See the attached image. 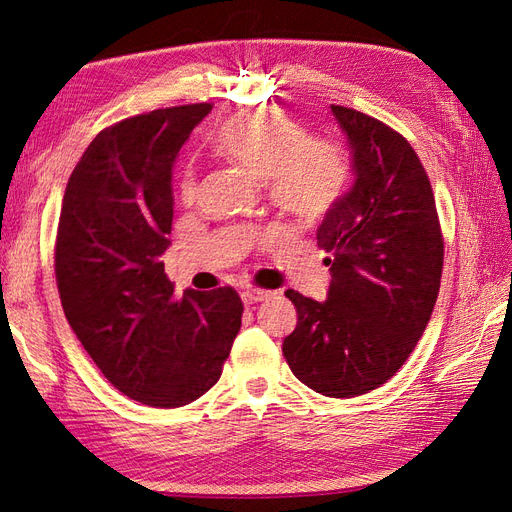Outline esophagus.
Returning <instances> with one entry per match:
<instances>
[{
    "mask_svg": "<svg viewBox=\"0 0 512 512\" xmlns=\"http://www.w3.org/2000/svg\"><path fill=\"white\" fill-rule=\"evenodd\" d=\"M269 297V290H260V288H245L241 292V299L245 305H252L258 301H265Z\"/></svg>",
    "mask_w": 512,
    "mask_h": 512,
    "instance_id": "esophagus-1",
    "label": "esophagus"
}]
</instances>
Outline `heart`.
<instances>
[{"label":"heart","mask_w":512,"mask_h":512,"mask_svg":"<svg viewBox=\"0 0 512 512\" xmlns=\"http://www.w3.org/2000/svg\"><path fill=\"white\" fill-rule=\"evenodd\" d=\"M305 130L273 111L232 115L213 136L224 160L265 183L271 203L286 218L314 224L327 215L344 192L348 164L344 153L322 141H305ZM183 200L196 194L194 173L181 185Z\"/></svg>","instance_id":"obj_1"}]
</instances>
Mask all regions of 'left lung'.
I'll use <instances>...</instances> for the list:
<instances>
[{"mask_svg": "<svg viewBox=\"0 0 512 512\" xmlns=\"http://www.w3.org/2000/svg\"><path fill=\"white\" fill-rule=\"evenodd\" d=\"M354 181L324 215L316 239L331 269L327 299L286 297L297 327L282 352L309 389L356 397L408 361L438 299L444 243L425 168L404 136L346 106H331Z\"/></svg>", "mask_w": 512, "mask_h": 512, "instance_id": "left-lung-1", "label": "left lung"}]
</instances>
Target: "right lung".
Wrapping results in <instances>:
<instances>
[{
    "label": "right lung",
    "instance_id": "right-lung-1",
    "mask_svg": "<svg viewBox=\"0 0 512 512\" xmlns=\"http://www.w3.org/2000/svg\"><path fill=\"white\" fill-rule=\"evenodd\" d=\"M211 104L158 108L102 130L72 170L55 275L72 331L117 391L181 408L220 380L243 303L224 286L183 290L164 273L173 164Z\"/></svg>",
    "mask_w": 512,
    "mask_h": 512
}]
</instances>
